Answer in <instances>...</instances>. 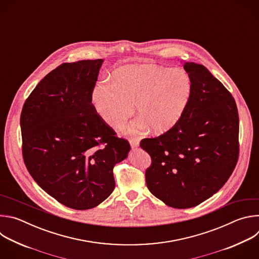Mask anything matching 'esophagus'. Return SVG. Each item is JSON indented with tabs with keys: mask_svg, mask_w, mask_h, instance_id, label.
<instances>
[{
	"mask_svg": "<svg viewBox=\"0 0 259 259\" xmlns=\"http://www.w3.org/2000/svg\"><path fill=\"white\" fill-rule=\"evenodd\" d=\"M129 142H130V145L132 149H135V147H137L139 145V140L137 138H130Z\"/></svg>",
	"mask_w": 259,
	"mask_h": 259,
	"instance_id": "obj_1",
	"label": "esophagus"
}]
</instances>
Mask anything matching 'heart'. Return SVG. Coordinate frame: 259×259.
I'll return each mask as SVG.
<instances>
[{
  "label": "heart",
  "mask_w": 259,
  "mask_h": 259,
  "mask_svg": "<svg viewBox=\"0 0 259 259\" xmlns=\"http://www.w3.org/2000/svg\"><path fill=\"white\" fill-rule=\"evenodd\" d=\"M192 96V81L182 70L153 65H128L113 73L112 82L96 84L92 103L110 127L120 128L133 115L141 118L132 130L151 127L158 134L171 130L182 118Z\"/></svg>",
  "instance_id": "heart-1"
}]
</instances>
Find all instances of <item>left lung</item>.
<instances>
[{"label":"left lung","mask_w":259,"mask_h":259,"mask_svg":"<svg viewBox=\"0 0 259 259\" xmlns=\"http://www.w3.org/2000/svg\"><path fill=\"white\" fill-rule=\"evenodd\" d=\"M192 96L171 130L140 141L152 158L150 192L166 205L195 207L217 193L239 158V115L231 92L202 64L186 62Z\"/></svg>","instance_id":"obj_1"}]
</instances>
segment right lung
Masks as SVG:
<instances>
[{"instance_id": "right-lung-1", "label": "right lung", "mask_w": 259, "mask_h": 259, "mask_svg": "<svg viewBox=\"0 0 259 259\" xmlns=\"http://www.w3.org/2000/svg\"><path fill=\"white\" fill-rule=\"evenodd\" d=\"M102 59L62 63L35 86L20 116L22 156L33 180L76 210L103 202L115 190L113 169L127 158L119 138L92 104Z\"/></svg>"}]
</instances>
